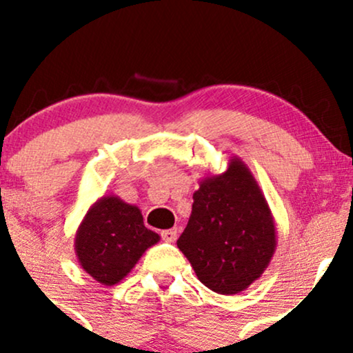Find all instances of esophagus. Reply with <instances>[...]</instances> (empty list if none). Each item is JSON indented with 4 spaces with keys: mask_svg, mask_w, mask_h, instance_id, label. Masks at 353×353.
<instances>
[{
    "mask_svg": "<svg viewBox=\"0 0 353 353\" xmlns=\"http://www.w3.org/2000/svg\"><path fill=\"white\" fill-rule=\"evenodd\" d=\"M161 236H162V239H164V241L174 243L177 239V230H176V228H174V230H165V231H162Z\"/></svg>",
    "mask_w": 353,
    "mask_h": 353,
    "instance_id": "obj_1",
    "label": "esophagus"
}]
</instances>
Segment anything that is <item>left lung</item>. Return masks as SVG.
Listing matches in <instances>:
<instances>
[{
  "instance_id": "8db88e82",
  "label": "left lung",
  "mask_w": 353,
  "mask_h": 353,
  "mask_svg": "<svg viewBox=\"0 0 353 353\" xmlns=\"http://www.w3.org/2000/svg\"><path fill=\"white\" fill-rule=\"evenodd\" d=\"M177 248L203 285L236 295L258 280L276 250L271 209L251 170L239 157L218 176L201 179Z\"/></svg>"
}]
</instances>
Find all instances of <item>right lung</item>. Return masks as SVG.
<instances>
[{
  "instance_id": "right-lung-1",
  "label": "right lung",
  "mask_w": 353,
  "mask_h": 353,
  "mask_svg": "<svg viewBox=\"0 0 353 353\" xmlns=\"http://www.w3.org/2000/svg\"><path fill=\"white\" fill-rule=\"evenodd\" d=\"M161 236L144 226L141 209L119 196H103L87 211L75 234L80 266L99 283L112 286L130 273Z\"/></svg>"
}]
</instances>
